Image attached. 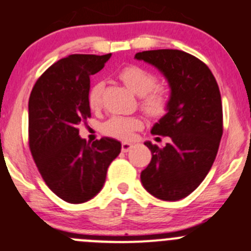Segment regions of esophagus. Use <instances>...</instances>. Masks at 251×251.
I'll use <instances>...</instances> for the list:
<instances>
[{
	"mask_svg": "<svg viewBox=\"0 0 251 251\" xmlns=\"http://www.w3.org/2000/svg\"><path fill=\"white\" fill-rule=\"evenodd\" d=\"M132 147L133 145L128 141H124L123 144H121V150H123V152H128Z\"/></svg>",
	"mask_w": 251,
	"mask_h": 251,
	"instance_id": "esophagus-1",
	"label": "esophagus"
}]
</instances>
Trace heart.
<instances>
[{"label":"heart","instance_id":"obj_1","mask_svg":"<svg viewBox=\"0 0 251 251\" xmlns=\"http://www.w3.org/2000/svg\"><path fill=\"white\" fill-rule=\"evenodd\" d=\"M121 80L132 93L141 97V109L152 118H161L170 107V91L165 86L156 85L157 78L153 73L139 65H128L119 73ZM102 83L97 81L89 88L88 104L91 109H97L101 101ZM141 127L137 118L111 116L101 126V131L110 137L128 139L131 133Z\"/></svg>","mask_w":251,"mask_h":251}]
</instances>
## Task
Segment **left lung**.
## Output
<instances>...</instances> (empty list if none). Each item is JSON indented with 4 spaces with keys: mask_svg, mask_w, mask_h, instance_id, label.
Returning <instances> with one entry per match:
<instances>
[{
    "mask_svg": "<svg viewBox=\"0 0 251 251\" xmlns=\"http://www.w3.org/2000/svg\"><path fill=\"white\" fill-rule=\"evenodd\" d=\"M135 58L157 68L171 88L167 114L151 130L171 142L165 147L145 142L152 158L141 172L142 186L158 200H182L202 183L219 149L223 135L219 86L209 68L183 50H145Z\"/></svg>",
    "mask_w": 251,
    "mask_h": 251,
    "instance_id": "1",
    "label": "left lung"
}]
</instances>
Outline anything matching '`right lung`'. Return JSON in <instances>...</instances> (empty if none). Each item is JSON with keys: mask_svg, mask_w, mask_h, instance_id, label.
<instances>
[{"mask_svg": "<svg viewBox=\"0 0 251 251\" xmlns=\"http://www.w3.org/2000/svg\"><path fill=\"white\" fill-rule=\"evenodd\" d=\"M111 54H72L50 65L34 84L28 101V139L42 178L53 193L79 204L101 191L107 167L121 144L102 137L88 144L78 125L90 118V75Z\"/></svg>", "mask_w": 251, "mask_h": 251, "instance_id": "1", "label": "right lung"}]
</instances>
